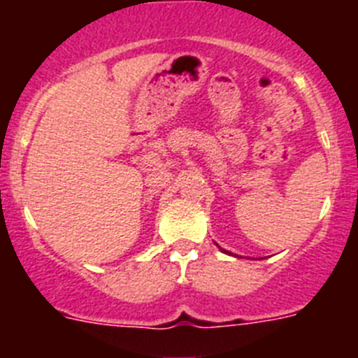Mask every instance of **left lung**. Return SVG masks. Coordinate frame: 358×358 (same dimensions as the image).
Instances as JSON below:
<instances>
[{"label": "left lung", "instance_id": "8db88e82", "mask_svg": "<svg viewBox=\"0 0 358 358\" xmlns=\"http://www.w3.org/2000/svg\"><path fill=\"white\" fill-rule=\"evenodd\" d=\"M224 252H227V251H224Z\"/></svg>", "mask_w": 358, "mask_h": 358}]
</instances>
